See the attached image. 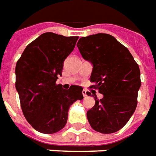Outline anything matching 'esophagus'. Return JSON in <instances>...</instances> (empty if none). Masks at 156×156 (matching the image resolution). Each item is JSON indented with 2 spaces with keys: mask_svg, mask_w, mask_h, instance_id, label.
Wrapping results in <instances>:
<instances>
[{
  "mask_svg": "<svg viewBox=\"0 0 156 156\" xmlns=\"http://www.w3.org/2000/svg\"><path fill=\"white\" fill-rule=\"evenodd\" d=\"M82 93H83V97H87V91H86V90H83V91H82Z\"/></svg>",
  "mask_w": 156,
  "mask_h": 156,
  "instance_id": "1",
  "label": "esophagus"
}]
</instances>
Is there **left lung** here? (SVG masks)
Instances as JSON below:
<instances>
[{
  "mask_svg": "<svg viewBox=\"0 0 156 156\" xmlns=\"http://www.w3.org/2000/svg\"><path fill=\"white\" fill-rule=\"evenodd\" d=\"M85 60L92 65L90 81L103 95L87 112L94 130L109 134L120 130L133 115L141 87L138 65L127 47L106 33L83 37L77 43ZM87 96L91 92H87Z\"/></svg>",
  "mask_w": 156,
  "mask_h": 156,
  "instance_id": "8db88e82",
  "label": "left lung"
}]
</instances>
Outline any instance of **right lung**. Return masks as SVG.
Wrapping results in <instances>:
<instances>
[{"mask_svg": "<svg viewBox=\"0 0 156 156\" xmlns=\"http://www.w3.org/2000/svg\"><path fill=\"white\" fill-rule=\"evenodd\" d=\"M78 37L45 33L26 46L15 67V87L23 114L35 130L55 133L67 123L70 105L83 99V87L65 90L56 81Z\"/></svg>", "mask_w": 156, "mask_h": 156, "instance_id": "add662e5", "label": "right lung"}]
</instances>
